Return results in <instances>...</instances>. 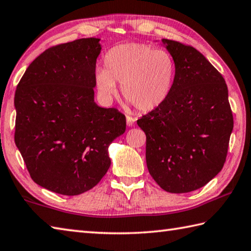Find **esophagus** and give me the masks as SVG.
Returning a JSON list of instances; mask_svg holds the SVG:
<instances>
[{
	"mask_svg": "<svg viewBox=\"0 0 251 251\" xmlns=\"http://www.w3.org/2000/svg\"><path fill=\"white\" fill-rule=\"evenodd\" d=\"M135 122H136V119H134V117H132V116H129V115L126 116L127 126H132V125L135 124Z\"/></svg>",
	"mask_w": 251,
	"mask_h": 251,
	"instance_id": "obj_1",
	"label": "esophagus"
}]
</instances>
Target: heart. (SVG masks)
Segmentation results:
<instances>
[{
	"instance_id": "heart-1",
	"label": "heart",
	"mask_w": 251,
	"mask_h": 251,
	"mask_svg": "<svg viewBox=\"0 0 251 251\" xmlns=\"http://www.w3.org/2000/svg\"><path fill=\"white\" fill-rule=\"evenodd\" d=\"M105 68L96 71L97 88L110 99L121 83L123 97L139 111H151L161 105L173 87L176 65L164 50H154L145 43H125L114 47L104 57Z\"/></svg>"
}]
</instances>
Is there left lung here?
Returning <instances> with one entry per match:
<instances>
[{"instance_id":"left-lung-1","label":"left lung","mask_w":251,"mask_h":251,"mask_svg":"<svg viewBox=\"0 0 251 251\" xmlns=\"http://www.w3.org/2000/svg\"><path fill=\"white\" fill-rule=\"evenodd\" d=\"M176 74L169 97L137 124L147 137L149 173L162 189L201 188L226 161L234 120L221 73L195 48L163 39Z\"/></svg>"}]
</instances>
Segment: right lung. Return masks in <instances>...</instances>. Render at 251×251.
I'll return each mask as SVG.
<instances>
[{
	"label": "right lung",
	"mask_w": 251,
	"mask_h": 251,
	"mask_svg": "<svg viewBox=\"0 0 251 251\" xmlns=\"http://www.w3.org/2000/svg\"><path fill=\"white\" fill-rule=\"evenodd\" d=\"M100 39L54 46L25 72L15 92V144L32 180L56 194L76 196L109 170V146L126 129L114 107L96 104Z\"/></svg>",
	"instance_id": "add662e5"
}]
</instances>
